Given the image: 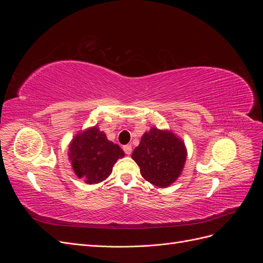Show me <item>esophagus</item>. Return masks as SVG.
I'll list each match as a JSON object with an SVG mask.
<instances>
[{
  "mask_svg": "<svg viewBox=\"0 0 263 263\" xmlns=\"http://www.w3.org/2000/svg\"><path fill=\"white\" fill-rule=\"evenodd\" d=\"M123 149H124V151H125V154L128 155V156L132 154V151H133L130 145H125V146L123 147Z\"/></svg>",
  "mask_w": 263,
  "mask_h": 263,
  "instance_id": "1",
  "label": "esophagus"
}]
</instances>
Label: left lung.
Masks as SVG:
<instances>
[{
	"mask_svg": "<svg viewBox=\"0 0 263 263\" xmlns=\"http://www.w3.org/2000/svg\"><path fill=\"white\" fill-rule=\"evenodd\" d=\"M132 158L139 165L142 178L158 187H166L181 174L186 160V148L172 132L153 127L142 135Z\"/></svg>",
	"mask_w": 263,
	"mask_h": 263,
	"instance_id": "obj_1",
	"label": "left lung"
}]
</instances>
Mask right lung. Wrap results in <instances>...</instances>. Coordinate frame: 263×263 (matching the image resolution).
<instances>
[{"label":"right lung","mask_w":263,"mask_h":263,"mask_svg":"<svg viewBox=\"0 0 263 263\" xmlns=\"http://www.w3.org/2000/svg\"><path fill=\"white\" fill-rule=\"evenodd\" d=\"M125 156L97 126L79 133L69 145V160L79 179L87 184L100 183L112 173L113 165Z\"/></svg>","instance_id":"obj_1"}]
</instances>
